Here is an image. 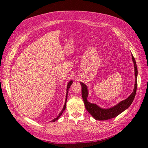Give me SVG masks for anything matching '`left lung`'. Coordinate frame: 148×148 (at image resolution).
Masks as SVG:
<instances>
[{
  "instance_id": "1",
  "label": "left lung",
  "mask_w": 148,
  "mask_h": 148,
  "mask_svg": "<svg viewBox=\"0 0 148 148\" xmlns=\"http://www.w3.org/2000/svg\"><path fill=\"white\" fill-rule=\"evenodd\" d=\"M132 56L133 62L134 63V66H135V88H134L133 91L131 94L127 99H125L122 101H121L117 105L114 106L113 107L110 109H102L99 106H97L95 104H91L87 101V97L88 96V91L87 86L83 83H80L82 85V97L84 103L85 107L86 110L88 111V112L90 114L92 117L96 120H109L116 117L119 114L123 112L125 110L128 109L132 103L133 102L134 98L135 97L136 89H137V75H138V69L136 64V61L133 56Z\"/></svg>"
}]
</instances>
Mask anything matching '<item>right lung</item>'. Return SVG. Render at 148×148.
<instances>
[{
	"label": "right lung",
	"mask_w": 148,
	"mask_h": 148,
	"mask_svg": "<svg viewBox=\"0 0 148 148\" xmlns=\"http://www.w3.org/2000/svg\"><path fill=\"white\" fill-rule=\"evenodd\" d=\"M72 83H73V82H72V81H70V82L68 83V84H67V88H66V95L65 103V104H64V107H63V109H62V110H61V112L59 114V116H58V117H57L56 119H53V120H52L51 122H55L56 120H57L58 119H59V117L62 114V113H63V112L65 110V108H66V101H67V92H68L69 89V88H70V86L71 85V84H72Z\"/></svg>",
	"instance_id": "right-lung-1"
}]
</instances>
